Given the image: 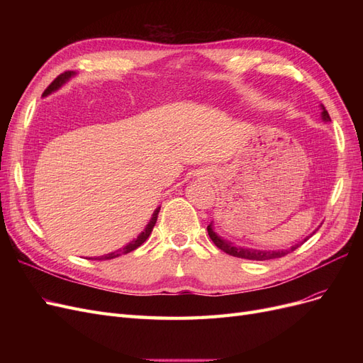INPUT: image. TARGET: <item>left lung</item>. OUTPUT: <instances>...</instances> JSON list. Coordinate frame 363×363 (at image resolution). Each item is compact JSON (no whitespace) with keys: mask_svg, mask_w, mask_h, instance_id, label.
<instances>
[{"mask_svg":"<svg viewBox=\"0 0 363 363\" xmlns=\"http://www.w3.org/2000/svg\"><path fill=\"white\" fill-rule=\"evenodd\" d=\"M321 108H323V112H321V116H323V121H330V115H328V112L325 111V107L321 104ZM207 233H208V236H211V239L213 240V244L219 248V250H223L224 252H227V255H230V256H235V257H240V259H248V260H269V259H277V257H283V256H286L288 252H291V251H294V250H296L298 248L300 245H303L307 239L309 238H306L303 242H298V244H295V245H292L289 250H269V251H262V250H252V248H242V247H235L232 242H230V240H225V239H223L221 236H218L216 233H215V230H213V225H212V223L207 225ZM315 233V232H313ZM312 236V235H311Z\"/></svg>","mask_w":363,"mask_h":363,"instance_id":"obj_1","label":"left lung"}]
</instances>
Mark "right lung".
<instances>
[{
    "instance_id": "add662e5",
    "label": "right lung",
    "mask_w": 363,
    "mask_h": 363,
    "mask_svg": "<svg viewBox=\"0 0 363 363\" xmlns=\"http://www.w3.org/2000/svg\"><path fill=\"white\" fill-rule=\"evenodd\" d=\"M74 75H75V72H71V71L60 74V75L57 77V79L54 80V82L47 87L45 92H43V95H42V96H47V95H50V94H52V92H56L57 89H60V87H62L65 83H67V82L71 79V77H74ZM159 212H160V207H157L156 211H155V213H152V216H151V219H150V223L147 224V227H145L144 232H142L136 239L131 240V242H128L125 247L119 248V250H116V251L108 252V255L98 256V257H91V259H95V260H108V259H115V257H118V256H121V255H127V252L133 251V250H136L138 247H140V245L144 244L145 240L148 239V236L151 235V232H152V227L156 225Z\"/></svg>"
}]
</instances>
